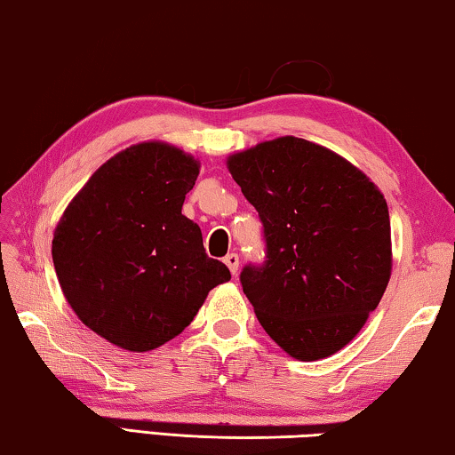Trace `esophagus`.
I'll use <instances>...</instances> for the list:
<instances>
[{
  "label": "esophagus",
  "mask_w": 455,
  "mask_h": 455,
  "mask_svg": "<svg viewBox=\"0 0 455 455\" xmlns=\"http://www.w3.org/2000/svg\"><path fill=\"white\" fill-rule=\"evenodd\" d=\"M225 263L230 268V273L236 275V271H238V255H236V252H228V255L225 257Z\"/></svg>",
  "instance_id": "esophagus-1"
}]
</instances>
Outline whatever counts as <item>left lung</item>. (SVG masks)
<instances>
[{
	"instance_id": "1",
	"label": "left lung",
	"mask_w": 455,
	"mask_h": 455,
	"mask_svg": "<svg viewBox=\"0 0 455 455\" xmlns=\"http://www.w3.org/2000/svg\"><path fill=\"white\" fill-rule=\"evenodd\" d=\"M228 171L263 222V263L241 271L259 323L291 357L333 355L389 283L383 195L347 160L295 136L235 154Z\"/></svg>"
}]
</instances>
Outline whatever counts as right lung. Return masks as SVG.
<instances>
[{"mask_svg": "<svg viewBox=\"0 0 455 455\" xmlns=\"http://www.w3.org/2000/svg\"><path fill=\"white\" fill-rule=\"evenodd\" d=\"M198 163L174 146H130L92 174L60 219L52 257L84 325L128 351L171 341L230 279L182 214Z\"/></svg>", "mask_w": 455, "mask_h": 455, "instance_id": "obj_1", "label": "right lung"}]
</instances>
